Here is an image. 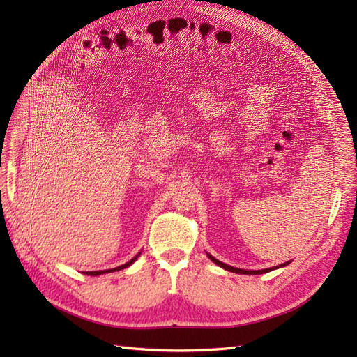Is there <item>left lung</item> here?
I'll return each instance as SVG.
<instances>
[{"label":"left lung","mask_w":357,"mask_h":357,"mask_svg":"<svg viewBox=\"0 0 357 357\" xmlns=\"http://www.w3.org/2000/svg\"><path fill=\"white\" fill-rule=\"evenodd\" d=\"M207 256L211 259V261L215 264V265H219L220 268H223V269H226V271H231V273H236V274H265V273H269V271H273V269H277V268H282V266H286V265H289L290 264V261L289 262H286V264H282V265H278V266H274V268H266V269H257V271H253V269H250V271H247V269H241V268H234V266H231V265H226V264H223V262H220V261H218V259L215 257H213L211 255H208L207 253Z\"/></svg>","instance_id":"1"}]
</instances>
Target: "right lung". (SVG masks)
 Instances as JSON below:
<instances>
[{"label":"right lung","instance_id":"obj_1","mask_svg":"<svg viewBox=\"0 0 357 357\" xmlns=\"http://www.w3.org/2000/svg\"><path fill=\"white\" fill-rule=\"evenodd\" d=\"M139 256V253L135 256V257H132L131 261L129 262H126V264H123V265H121V266H117V268H113V269H104V271H88V273H84V274H88V275H101V274H105V273H113V271H121V269H123V268H128L129 265H132L135 261H137V257Z\"/></svg>","mask_w":357,"mask_h":357}]
</instances>
